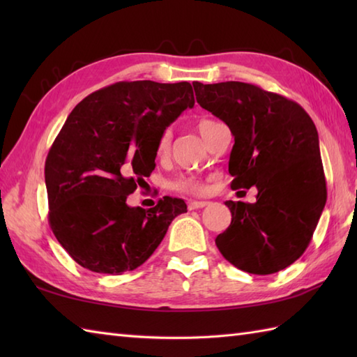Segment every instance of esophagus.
<instances>
[{
  "mask_svg": "<svg viewBox=\"0 0 357 357\" xmlns=\"http://www.w3.org/2000/svg\"><path fill=\"white\" fill-rule=\"evenodd\" d=\"M208 201H190L188 202V208L190 210H196V208H202V207H206V206H208Z\"/></svg>",
  "mask_w": 357,
  "mask_h": 357,
  "instance_id": "1",
  "label": "esophagus"
}]
</instances>
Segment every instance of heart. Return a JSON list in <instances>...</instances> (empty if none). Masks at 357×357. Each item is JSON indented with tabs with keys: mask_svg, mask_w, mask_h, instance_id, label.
<instances>
[{
	"mask_svg": "<svg viewBox=\"0 0 357 357\" xmlns=\"http://www.w3.org/2000/svg\"><path fill=\"white\" fill-rule=\"evenodd\" d=\"M215 121L211 119H201L196 127H198V132L201 133L202 138H206V135L208 133V130L211 127H213ZM170 141H172V132L167 128V130L162 132V135L159 136V141H158V153L159 155H164L167 150L170 147ZM173 188L178 192H184V193H193V195H199L206 192V184L201 183L199 179L196 178H179L178 181H174L173 183Z\"/></svg>",
	"mask_w": 357,
	"mask_h": 357,
	"instance_id": "obj_1",
	"label": "heart"
}]
</instances>
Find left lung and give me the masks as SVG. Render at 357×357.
<instances>
[{"label":"left lung","mask_w":357,"mask_h":357,"mask_svg":"<svg viewBox=\"0 0 357 357\" xmlns=\"http://www.w3.org/2000/svg\"><path fill=\"white\" fill-rule=\"evenodd\" d=\"M196 101L234 136L231 187L256 185L255 204L227 201L231 224L218 234L227 261L252 275L287 268L305 252L327 202L319 136L298 102L247 82H193Z\"/></svg>","instance_id":"8db88e82"}]
</instances>
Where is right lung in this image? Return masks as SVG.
<instances>
[{"instance_id": "1", "label": "right lung", "mask_w": 357, "mask_h": 357, "mask_svg": "<svg viewBox=\"0 0 357 357\" xmlns=\"http://www.w3.org/2000/svg\"><path fill=\"white\" fill-rule=\"evenodd\" d=\"M190 82L121 81L84 98L67 118L45 159L49 224L75 262L123 275L146 262L183 199L164 196L153 208L127 196L155 169L159 136L193 107Z\"/></svg>"}]
</instances>
